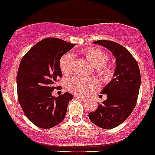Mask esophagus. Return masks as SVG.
<instances>
[{
    "mask_svg": "<svg viewBox=\"0 0 155 155\" xmlns=\"http://www.w3.org/2000/svg\"><path fill=\"white\" fill-rule=\"evenodd\" d=\"M75 97L77 98V99H79V100H81V101H85L87 100L85 97H82L78 96V95H76V96H75Z\"/></svg>",
    "mask_w": 155,
    "mask_h": 155,
    "instance_id": "34e87169",
    "label": "esophagus"
}]
</instances>
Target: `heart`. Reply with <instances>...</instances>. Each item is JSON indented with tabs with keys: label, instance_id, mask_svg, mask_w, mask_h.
<instances>
[{
	"label": "heart",
	"instance_id": "1",
	"mask_svg": "<svg viewBox=\"0 0 155 155\" xmlns=\"http://www.w3.org/2000/svg\"><path fill=\"white\" fill-rule=\"evenodd\" d=\"M85 58L89 63L97 68V72L100 77L104 81H109L114 75V70L111 66L105 64L108 61L107 54L101 49L91 48L85 49L83 51ZM74 55L73 53L68 52L62 55L59 61V66L62 73L69 76L73 72ZM97 85V82L94 79H87L82 76H76L68 80L67 87L72 93L79 95L87 94L90 91Z\"/></svg>",
	"mask_w": 155,
	"mask_h": 155
}]
</instances>
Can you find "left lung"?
Returning <instances> with one entry per match:
<instances>
[{
	"label": "left lung",
	"instance_id": "obj_1",
	"mask_svg": "<svg viewBox=\"0 0 155 155\" xmlns=\"http://www.w3.org/2000/svg\"><path fill=\"white\" fill-rule=\"evenodd\" d=\"M94 44L108 48L116 58L113 79L101 94L107 98L89 112L92 123L104 129H112L124 122L137 104L141 76L138 64L131 53L121 45L110 40H97Z\"/></svg>",
	"mask_w": 155,
	"mask_h": 155
}]
</instances>
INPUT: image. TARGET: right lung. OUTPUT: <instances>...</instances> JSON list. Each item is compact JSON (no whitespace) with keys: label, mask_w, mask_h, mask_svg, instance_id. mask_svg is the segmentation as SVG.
I'll use <instances>...</instances> for the list:
<instances>
[{"label":"right lung","mask_w":155,"mask_h":155,"mask_svg":"<svg viewBox=\"0 0 155 155\" xmlns=\"http://www.w3.org/2000/svg\"><path fill=\"white\" fill-rule=\"evenodd\" d=\"M75 44L48 37L34 45L25 54L17 73L18 99L25 115L36 126L48 129L64 118L73 98L66 92L53 97L51 92L61 78L59 61Z\"/></svg>","instance_id":"add662e5"}]
</instances>
